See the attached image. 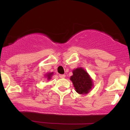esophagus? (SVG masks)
Returning <instances> with one entry per match:
<instances>
[{
	"mask_svg": "<svg viewBox=\"0 0 130 130\" xmlns=\"http://www.w3.org/2000/svg\"><path fill=\"white\" fill-rule=\"evenodd\" d=\"M59 77H60V78H65V74H59Z\"/></svg>",
	"mask_w": 130,
	"mask_h": 130,
	"instance_id": "1",
	"label": "esophagus"
}]
</instances>
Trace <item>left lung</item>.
I'll return each mask as SVG.
<instances>
[{
    "label": "left lung",
    "mask_w": 130,
    "mask_h": 130,
    "mask_svg": "<svg viewBox=\"0 0 130 130\" xmlns=\"http://www.w3.org/2000/svg\"><path fill=\"white\" fill-rule=\"evenodd\" d=\"M76 92L80 95L87 94L93 87V80L89 73L82 67L73 70V75L70 77Z\"/></svg>",
    "instance_id": "8db88e82"
}]
</instances>
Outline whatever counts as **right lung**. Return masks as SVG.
Masks as SVG:
<instances>
[{"label":"right lung","instance_id":"add662e5","mask_svg":"<svg viewBox=\"0 0 130 130\" xmlns=\"http://www.w3.org/2000/svg\"><path fill=\"white\" fill-rule=\"evenodd\" d=\"M53 72L47 73H46L45 74V77L47 78V80H50L51 79L52 76H53Z\"/></svg>","mask_w":130,"mask_h":130}]
</instances>
